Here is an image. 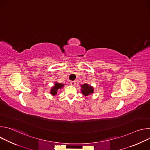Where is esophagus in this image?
<instances>
[{"label":"esophagus","instance_id":"obj_1","mask_svg":"<svg viewBox=\"0 0 150 150\" xmlns=\"http://www.w3.org/2000/svg\"><path fill=\"white\" fill-rule=\"evenodd\" d=\"M70 83H71V85H72V86H74V85H75V84H76V82L74 81H71L70 82Z\"/></svg>","mask_w":150,"mask_h":150}]
</instances>
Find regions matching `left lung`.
Wrapping results in <instances>:
<instances>
[{
  "instance_id": "left-lung-1",
  "label": "left lung",
  "mask_w": 150,
  "mask_h": 150,
  "mask_svg": "<svg viewBox=\"0 0 150 150\" xmlns=\"http://www.w3.org/2000/svg\"><path fill=\"white\" fill-rule=\"evenodd\" d=\"M81 92L85 96H88L94 93V88L88 83H85L81 85Z\"/></svg>"
}]
</instances>
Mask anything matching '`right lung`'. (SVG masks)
Masks as SVG:
<instances>
[{"label": "right lung", "instance_id": "obj_1", "mask_svg": "<svg viewBox=\"0 0 150 150\" xmlns=\"http://www.w3.org/2000/svg\"><path fill=\"white\" fill-rule=\"evenodd\" d=\"M64 86V84L62 83H60L58 82H56L54 83V86L52 88L51 90H50V94L52 96H55L57 94V91L60 89H61L62 88H63V87Z\"/></svg>", "mask_w": 150, "mask_h": 150}]
</instances>
